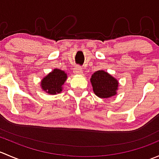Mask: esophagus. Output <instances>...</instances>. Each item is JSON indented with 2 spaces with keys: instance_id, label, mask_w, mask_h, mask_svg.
<instances>
[{
  "instance_id": "1",
  "label": "esophagus",
  "mask_w": 159,
  "mask_h": 159,
  "mask_svg": "<svg viewBox=\"0 0 159 159\" xmlns=\"http://www.w3.org/2000/svg\"><path fill=\"white\" fill-rule=\"evenodd\" d=\"M74 72L75 75H82V68L81 67H76L74 70Z\"/></svg>"
}]
</instances>
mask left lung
<instances>
[{
  "label": "left lung",
  "mask_w": 159,
  "mask_h": 159,
  "mask_svg": "<svg viewBox=\"0 0 159 159\" xmlns=\"http://www.w3.org/2000/svg\"><path fill=\"white\" fill-rule=\"evenodd\" d=\"M94 94L101 98H109L116 95L118 89V80L104 70L94 72L90 79Z\"/></svg>",
  "instance_id": "1"
}]
</instances>
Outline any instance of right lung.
<instances>
[{
	"label": "right lung",
	"mask_w": 159,
	"mask_h": 159,
	"mask_svg": "<svg viewBox=\"0 0 159 159\" xmlns=\"http://www.w3.org/2000/svg\"><path fill=\"white\" fill-rule=\"evenodd\" d=\"M68 75L64 70L54 68L41 79V88L44 92L49 94H57L62 91Z\"/></svg>",
	"instance_id": "right-lung-1"
}]
</instances>
